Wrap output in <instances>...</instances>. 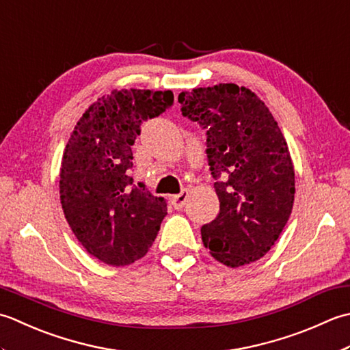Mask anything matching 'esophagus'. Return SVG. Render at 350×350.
I'll return each mask as SVG.
<instances>
[{"mask_svg":"<svg viewBox=\"0 0 350 350\" xmlns=\"http://www.w3.org/2000/svg\"><path fill=\"white\" fill-rule=\"evenodd\" d=\"M187 199H189V190L184 189V190L180 191V193L175 195V196L172 198L174 208H175V210H181L183 206L185 205V202H187Z\"/></svg>","mask_w":350,"mask_h":350,"instance_id":"1","label":"esophagus"}]
</instances>
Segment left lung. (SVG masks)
<instances>
[{"instance_id": "obj_1", "label": "left lung", "mask_w": 350, "mask_h": 350, "mask_svg": "<svg viewBox=\"0 0 350 350\" xmlns=\"http://www.w3.org/2000/svg\"><path fill=\"white\" fill-rule=\"evenodd\" d=\"M183 116L206 130V159L220 211L201 228L217 261L240 267L265 256L295 201L287 142L265 103L237 84L181 92Z\"/></svg>"}]
</instances>
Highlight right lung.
<instances>
[{
  "label": "right lung",
  "mask_w": 350,
  "mask_h": 350,
  "mask_svg": "<svg viewBox=\"0 0 350 350\" xmlns=\"http://www.w3.org/2000/svg\"><path fill=\"white\" fill-rule=\"evenodd\" d=\"M174 104L170 90H113L78 120L60 167V201L78 241L110 266L144 256L167 215L165 198L135 181L131 146L140 126Z\"/></svg>",
  "instance_id": "right-lung-1"
}]
</instances>
